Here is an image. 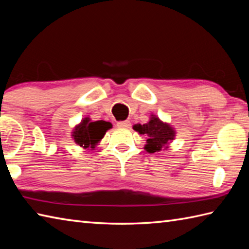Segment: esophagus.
<instances>
[{"mask_svg":"<svg viewBox=\"0 0 249 249\" xmlns=\"http://www.w3.org/2000/svg\"><path fill=\"white\" fill-rule=\"evenodd\" d=\"M118 127H121V128H129L130 126V122L129 121H120L118 122Z\"/></svg>","mask_w":249,"mask_h":249,"instance_id":"1","label":"esophagus"}]
</instances>
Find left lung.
Segmentation results:
<instances>
[{
  "label": "left lung",
  "instance_id": "1",
  "mask_svg": "<svg viewBox=\"0 0 249 249\" xmlns=\"http://www.w3.org/2000/svg\"><path fill=\"white\" fill-rule=\"evenodd\" d=\"M133 128L138 131V134L147 136V144L144 145V150L149 153H155L162 151V149H167L168 143L174 140L176 133L174 128L167 123L160 121L158 116L151 115L150 121L143 125L136 124Z\"/></svg>",
  "mask_w": 249,
  "mask_h": 249
}]
</instances>
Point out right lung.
Returning a JSON list of instances; mask_svg holds the SVG:
<instances>
[{"label": "right lung", "mask_w": 249, "mask_h": 249, "mask_svg": "<svg viewBox=\"0 0 249 249\" xmlns=\"http://www.w3.org/2000/svg\"><path fill=\"white\" fill-rule=\"evenodd\" d=\"M111 127L112 124L110 122H91L89 118H85L73 129L72 138L74 139V142L83 149L94 150L99 141L104 138L106 131Z\"/></svg>", "instance_id": "1"}]
</instances>
